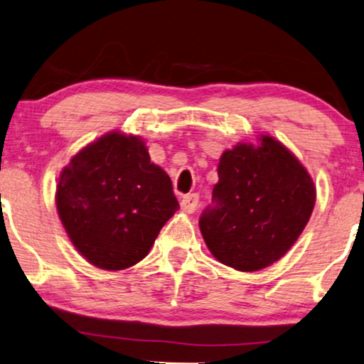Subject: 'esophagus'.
I'll return each instance as SVG.
<instances>
[{"instance_id": "esophagus-1", "label": "esophagus", "mask_w": 364, "mask_h": 364, "mask_svg": "<svg viewBox=\"0 0 364 364\" xmlns=\"http://www.w3.org/2000/svg\"><path fill=\"white\" fill-rule=\"evenodd\" d=\"M197 205H198V196L197 193H188L181 200V208L186 213H193L197 210Z\"/></svg>"}]
</instances>
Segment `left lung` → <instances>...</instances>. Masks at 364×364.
<instances>
[{
	"label": "left lung",
	"mask_w": 364,
	"mask_h": 364,
	"mask_svg": "<svg viewBox=\"0 0 364 364\" xmlns=\"http://www.w3.org/2000/svg\"><path fill=\"white\" fill-rule=\"evenodd\" d=\"M258 141L222 154L212 205L198 220L212 255L240 272L280 260L301 235L316 200L300 161L272 136Z\"/></svg>",
	"instance_id": "8db88e82"
}]
</instances>
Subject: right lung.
<instances>
[{"label":"right lung","instance_id":"obj_1","mask_svg":"<svg viewBox=\"0 0 364 364\" xmlns=\"http://www.w3.org/2000/svg\"><path fill=\"white\" fill-rule=\"evenodd\" d=\"M56 207L68 237L94 267L136 265L178 210L171 177L151 162L141 137L109 132L63 168Z\"/></svg>","mask_w":364,"mask_h":364}]
</instances>
